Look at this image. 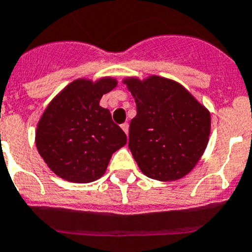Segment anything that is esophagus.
<instances>
[{
  "label": "esophagus",
  "instance_id": "esophagus-1",
  "mask_svg": "<svg viewBox=\"0 0 252 252\" xmlns=\"http://www.w3.org/2000/svg\"><path fill=\"white\" fill-rule=\"evenodd\" d=\"M122 129H123V130L126 131V134L128 135V133H129V124L128 123H123V124H122Z\"/></svg>",
  "mask_w": 252,
  "mask_h": 252
}]
</instances>
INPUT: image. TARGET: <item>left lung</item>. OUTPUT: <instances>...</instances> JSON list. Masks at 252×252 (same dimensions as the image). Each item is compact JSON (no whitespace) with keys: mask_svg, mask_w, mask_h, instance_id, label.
<instances>
[{"mask_svg":"<svg viewBox=\"0 0 252 252\" xmlns=\"http://www.w3.org/2000/svg\"><path fill=\"white\" fill-rule=\"evenodd\" d=\"M137 104L129 149L140 171L157 181L180 180L202 157L211 115L181 84L152 75L124 80Z\"/></svg>","mask_w":252,"mask_h":252,"instance_id":"left-lung-1","label":"left lung"}]
</instances>
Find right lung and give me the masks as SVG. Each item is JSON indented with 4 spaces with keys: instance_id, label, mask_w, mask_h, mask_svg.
<instances>
[{
    "instance_id": "add662e5",
    "label": "right lung",
    "mask_w": 252,
    "mask_h": 252,
    "mask_svg": "<svg viewBox=\"0 0 252 252\" xmlns=\"http://www.w3.org/2000/svg\"><path fill=\"white\" fill-rule=\"evenodd\" d=\"M115 87L113 78L78 79L47 105L37 124L36 147L56 176L75 183L99 180L112 154L126 146V133L99 105Z\"/></svg>"
}]
</instances>
